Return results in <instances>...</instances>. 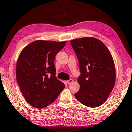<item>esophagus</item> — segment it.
I'll return each instance as SVG.
<instances>
[{
    "label": "esophagus",
    "mask_w": 132,
    "mask_h": 132,
    "mask_svg": "<svg viewBox=\"0 0 132 132\" xmlns=\"http://www.w3.org/2000/svg\"><path fill=\"white\" fill-rule=\"evenodd\" d=\"M72 81H73V80H72V79H70V80H69L67 81V84H70L71 83H72Z\"/></svg>",
    "instance_id": "1"
}]
</instances>
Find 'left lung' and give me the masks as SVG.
<instances>
[{
  "label": "left lung",
  "mask_w": 132,
  "mask_h": 132,
  "mask_svg": "<svg viewBox=\"0 0 132 132\" xmlns=\"http://www.w3.org/2000/svg\"><path fill=\"white\" fill-rule=\"evenodd\" d=\"M77 56L81 74L76 98L87 107L103 104L114 86V61L106 46L98 39L85 37L70 41Z\"/></svg>",
  "instance_id": "obj_1"
}]
</instances>
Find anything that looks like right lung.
I'll return each mask as SVG.
<instances>
[{
	"label": "right lung",
	"mask_w": 132,
	"mask_h": 132,
	"mask_svg": "<svg viewBox=\"0 0 132 132\" xmlns=\"http://www.w3.org/2000/svg\"><path fill=\"white\" fill-rule=\"evenodd\" d=\"M66 44L38 40L22 51L18 58L16 76L24 98L32 107L42 109L55 100L65 87L55 77L54 59Z\"/></svg>",
	"instance_id": "obj_1"
}]
</instances>
